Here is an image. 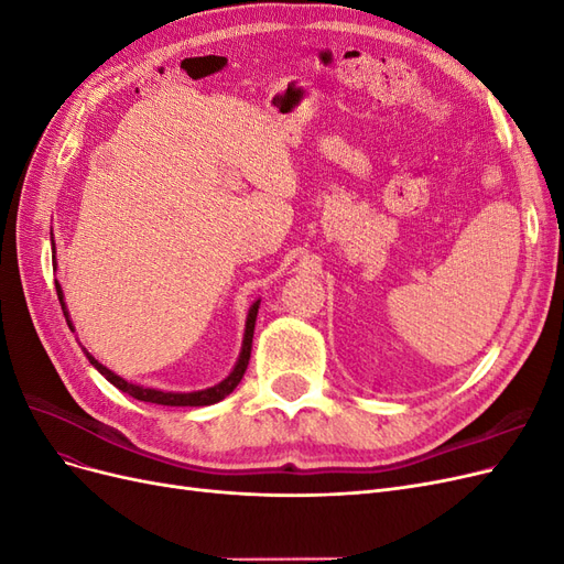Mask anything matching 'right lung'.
<instances>
[{"label": "right lung", "instance_id": "1", "mask_svg": "<svg viewBox=\"0 0 564 564\" xmlns=\"http://www.w3.org/2000/svg\"><path fill=\"white\" fill-rule=\"evenodd\" d=\"M51 245H54V240H51ZM56 261V259H54ZM56 294H58V301H61V308H63V315H65V322L67 327H73V319H70V313H67V305H65V296H63V289L61 284L56 282ZM259 305H261V299L251 303V308L247 313V322H245V338H242V350H240V357H237V362L232 367V371L228 373V377L224 381H218L216 386L212 388H204V390H193V392H166V390H158V388H143V386H135V383H129L124 381L122 377H117L115 371H110L106 365H100L96 357L87 350L82 348L84 352H87L89 362L104 373V377L122 392H127V395H131L133 400H141V402H152V404H164V406H207V404H216L224 398H228L230 392L237 388V383L242 381L245 371H247V365H249V357H251V338H253V327H256V315H259Z\"/></svg>", "mask_w": 564, "mask_h": 564}]
</instances>
